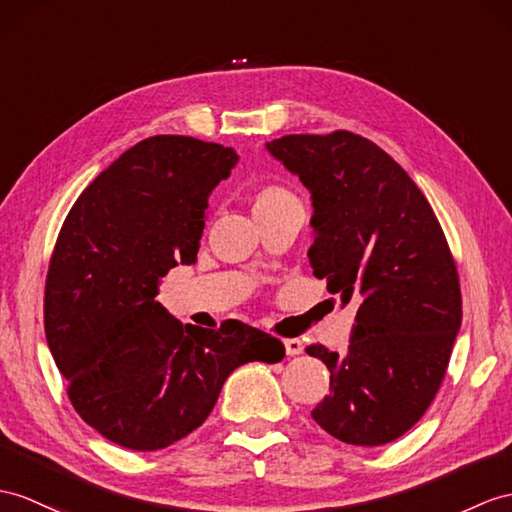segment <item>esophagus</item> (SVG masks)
<instances>
[{
	"mask_svg": "<svg viewBox=\"0 0 512 512\" xmlns=\"http://www.w3.org/2000/svg\"><path fill=\"white\" fill-rule=\"evenodd\" d=\"M284 350H286V356H299L304 352V343L299 339H286Z\"/></svg>",
	"mask_w": 512,
	"mask_h": 512,
	"instance_id": "34e87169",
	"label": "esophagus"
}]
</instances>
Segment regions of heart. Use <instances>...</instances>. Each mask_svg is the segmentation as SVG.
Here are the masks:
<instances>
[{
    "mask_svg": "<svg viewBox=\"0 0 512 512\" xmlns=\"http://www.w3.org/2000/svg\"><path fill=\"white\" fill-rule=\"evenodd\" d=\"M252 208H254V215H267V213H280V210L302 208V206H299V199L289 186L278 184V182H267L254 189Z\"/></svg>",
    "mask_w": 512,
    "mask_h": 512,
    "instance_id": "heart-1",
    "label": "heart"
}]
</instances>
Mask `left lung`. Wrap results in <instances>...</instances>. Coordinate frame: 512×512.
Segmentation results:
<instances>
[{
	"label": "left lung",
	"instance_id": "obj_1",
	"mask_svg": "<svg viewBox=\"0 0 512 512\" xmlns=\"http://www.w3.org/2000/svg\"><path fill=\"white\" fill-rule=\"evenodd\" d=\"M267 149L313 197L315 278L358 304L343 356L306 347L330 371L313 419L343 443H391L430 408L463 319L441 223L408 173L360 134H289Z\"/></svg>",
	"mask_w": 512,
	"mask_h": 512
}]
</instances>
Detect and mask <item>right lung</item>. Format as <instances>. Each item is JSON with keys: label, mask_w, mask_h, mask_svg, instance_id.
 <instances>
[{"label": "right lung", "mask_w": 512, "mask_h": 512, "mask_svg": "<svg viewBox=\"0 0 512 512\" xmlns=\"http://www.w3.org/2000/svg\"><path fill=\"white\" fill-rule=\"evenodd\" d=\"M236 152L158 134L86 186L45 280V336L76 413L108 441L162 450L202 426L245 363H280V339L243 321L182 326L156 302L169 269L193 265L208 195Z\"/></svg>", "instance_id": "obj_1"}]
</instances>
